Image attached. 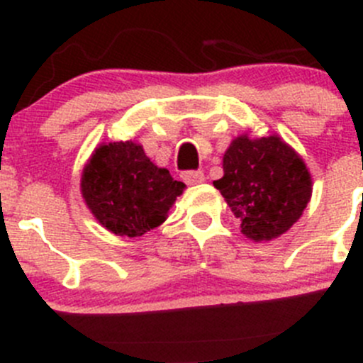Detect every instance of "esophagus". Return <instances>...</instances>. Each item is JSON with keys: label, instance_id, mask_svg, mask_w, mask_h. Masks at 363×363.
Segmentation results:
<instances>
[{"label": "esophagus", "instance_id": "1", "mask_svg": "<svg viewBox=\"0 0 363 363\" xmlns=\"http://www.w3.org/2000/svg\"><path fill=\"white\" fill-rule=\"evenodd\" d=\"M182 180L186 185H197V183L204 182V173L203 171H185V173H182Z\"/></svg>", "mask_w": 363, "mask_h": 363}]
</instances>
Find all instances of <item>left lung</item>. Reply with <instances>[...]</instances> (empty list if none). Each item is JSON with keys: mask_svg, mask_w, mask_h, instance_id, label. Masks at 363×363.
Listing matches in <instances>:
<instances>
[{"mask_svg": "<svg viewBox=\"0 0 363 363\" xmlns=\"http://www.w3.org/2000/svg\"><path fill=\"white\" fill-rule=\"evenodd\" d=\"M213 185L239 220L241 233L255 242L285 234L313 194L306 162L278 134L234 138L223 154V177Z\"/></svg>", "mask_w": 363, "mask_h": 363, "instance_id": "obj_1", "label": "left lung"}]
</instances>
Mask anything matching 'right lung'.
Returning a JSON list of instances; mask_svg holds the SVG:
<instances>
[{"label":"right lung","instance_id":"obj_1","mask_svg":"<svg viewBox=\"0 0 363 363\" xmlns=\"http://www.w3.org/2000/svg\"><path fill=\"white\" fill-rule=\"evenodd\" d=\"M82 197L94 218L117 236L138 238L166 222L185 190L134 141L103 143L82 171Z\"/></svg>","mask_w":363,"mask_h":363}]
</instances>
